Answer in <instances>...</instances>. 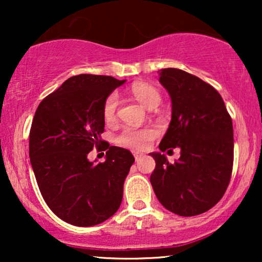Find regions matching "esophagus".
I'll return each mask as SVG.
<instances>
[{
  "instance_id": "34e87169",
  "label": "esophagus",
  "mask_w": 262,
  "mask_h": 262,
  "mask_svg": "<svg viewBox=\"0 0 262 262\" xmlns=\"http://www.w3.org/2000/svg\"><path fill=\"white\" fill-rule=\"evenodd\" d=\"M134 156H135L136 161H138V160H141L142 157H144V154H142V152H139V151H134Z\"/></svg>"
}]
</instances>
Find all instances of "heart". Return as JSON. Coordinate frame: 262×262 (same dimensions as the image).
Listing matches in <instances>:
<instances>
[{"label": "heart", "mask_w": 262, "mask_h": 262, "mask_svg": "<svg viewBox=\"0 0 262 262\" xmlns=\"http://www.w3.org/2000/svg\"><path fill=\"white\" fill-rule=\"evenodd\" d=\"M127 93L148 110L156 108L162 100L159 89L146 82H135L127 89ZM117 107L118 96L116 94H110L102 106V117L106 123H112L116 120ZM155 137L156 132L152 128H135L127 126L124 127L117 136L116 142L125 148L142 150L145 149Z\"/></svg>", "instance_id": "obj_1"}]
</instances>
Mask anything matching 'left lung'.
I'll use <instances>...</instances> for the list:
<instances>
[{
    "label": "left lung",
    "instance_id": "1",
    "mask_svg": "<svg viewBox=\"0 0 262 262\" xmlns=\"http://www.w3.org/2000/svg\"><path fill=\"white\" fill-rule=\"evenodd\" d=\"M171 99V121L159 148H180L173 163L151 152L156 167L150 182L159 202L179 216L204 213L222 199L234 163L232 120L212 85L184 70H159Z\"/></svg>",
    "mask_w": 262,
    "mask_h": 262
}]
</instances>
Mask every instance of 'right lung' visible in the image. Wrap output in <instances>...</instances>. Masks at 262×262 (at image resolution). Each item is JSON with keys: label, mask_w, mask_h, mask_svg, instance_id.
Wrapping results in <instances>:
<instances>
[{"label": "right lung", "mask_w": 262, "mask_h": 262, "mask_svg": "<svg viewBox=\"0 0 262 262\" xmlns=\"http://www.w3.org/2000/svg\"><path fill=\"white\" fill-rule=\"evenodd\" d=\"M125 81L81 74L64 82L39 103L30 131V159L35 180L53 213L76 227H92L113 216L135 157L110 145L102 106ZM95 146L107 149L102 164L89 163Z\"/></svg>", "instance_id": "1"}]
</instances>
